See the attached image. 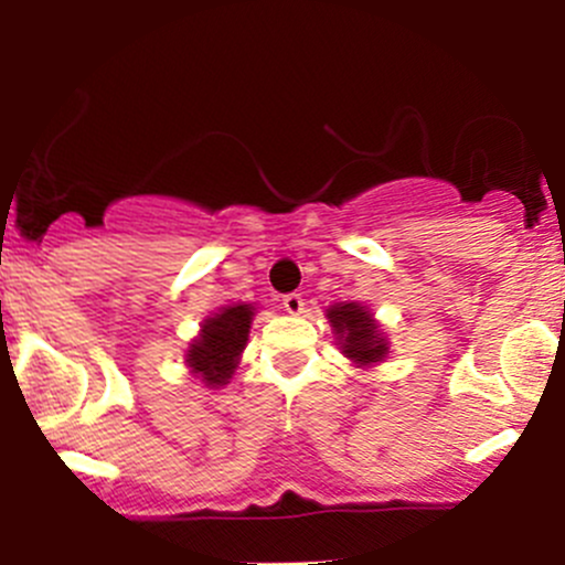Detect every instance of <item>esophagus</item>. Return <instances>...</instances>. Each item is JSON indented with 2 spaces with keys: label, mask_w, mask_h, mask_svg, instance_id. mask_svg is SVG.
<instances>
[{
  "label": "esophagus",
  "mask_w": 565,
  "mask_h": 565,
  "mask_svg": "<svg viewBox=\"0 0 565 565\" xmlns=\"http://www.w3.org/2000/svg\"><path fill=\"white\" fill-rule=\"evenodd\" d=\"M281 306H284V311L292 313V316H300L302 311H306V302H302V297L297 295V292H292V295H284Z\"/></svg>",
  "instance_id": "1"
}]
</instances>
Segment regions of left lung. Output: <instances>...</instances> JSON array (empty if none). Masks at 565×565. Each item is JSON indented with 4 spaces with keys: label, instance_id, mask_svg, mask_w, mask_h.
<instances>
[{
    "label": "left lung",
    "instance_id": "obj_1",
    "mask_svg": "<svg viewBox=\"0 0 565 565\" xmlns=\"http://www.w3.org/2000/svg\"><path fill=\"white\" fill-rule=\"evenodd\" d=\"M334 343L340 345V353L351 359V364L367 370L375 364L386 362L388 356V334L377 324L375 313L362 302H334L327 308Z\"/></svg>",
    "mask_w": 565,
    "mask_h": 565
}]
</instances>
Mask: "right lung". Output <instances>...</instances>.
<instances>
[{"label": "right lung", "instance_id": "add662e5", "mask_svg": "<svg viewBox=\"0 0 565 565\" xmlns=\"http://www.w3.org/2000/svg\"><path fill=\"white\" fill-rule=\"evenodd\" d=\"M254 311V302H233L201 321V332L184 351V364L190 375L206 388H222L231 383L249 340Z\"/></svg>", "mask_w": 565, "mask_h": 565}]
</instances>
